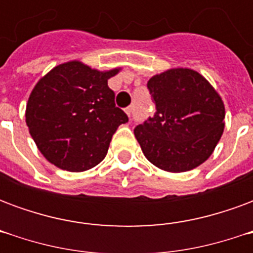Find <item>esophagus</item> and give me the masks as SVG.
I'll list each match as a JSON object with an SVG mask.
<instances>
[{"label":"esophagus","mask_w":253,"mask_h":253,"mask_svg":"<svg viewBox=\"0 0 253 253\" xmlns=\"http://www.w3.org/2000/svg\"><path fill=\"white\" fill-rule=\"evenodd\" d=\"M125 112H126V114H127V116L131 115V112H132V107H131V105H130V107H127L126 110H125Z\"/></svg>","instance_id":"esophagus-1"}]
</instances>
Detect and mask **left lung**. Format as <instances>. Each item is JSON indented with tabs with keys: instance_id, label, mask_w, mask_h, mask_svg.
Returning a JSON list of instances; mask_svg holds the SVG:
<instances>
[{
	"instance_id": "8db88e82",
	"label": "left lung",
	"mask_w": 253,
	"mask_h": 253,
	"mask_svg": "<svg viewBox=\"0 0 253 253\" xmlns=\"http://www.w3.org/2000/svg\"><path fill=\"white\" fill-rule=\"evenodd\" d=\"M153 118L134 128L145 157L172 173L203 164L225 127V105L211 84L188 67H175L148 81Z\"/></svg>"
}]
</instances>
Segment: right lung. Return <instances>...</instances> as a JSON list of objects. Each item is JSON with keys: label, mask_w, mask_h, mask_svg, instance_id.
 <instances>
[{"label": "right lung", "mask_w": 253, "mask_h": 253, "mask_svg": "<svg viewBox=\"0 0 253 253\" xmlns=\"http://www.w3.org/2000/svg\"><path fill=\"white\" fill-rule=\"evenodd\" d=\"M121 70H97L74 59L52 67L36 83L25 123L48 163L83 172L104 160L114 132L128 121L108 88V80Z\"/></svg>", "instance_id": "1"}]
</instances>
